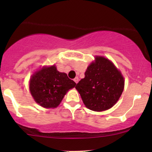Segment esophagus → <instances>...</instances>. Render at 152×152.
Instances as JSON below:
<instances>
[{"mask_svg": "<svg viewBox=\"0 0 152 152\" xmlns=\"http://www.w3.org/2000/svg\"><path fill=\"white\" fill-rule=\"evenodd\" d=\"M73 80H74V82L76 83V84H77L78 82H79V78L78 77H75Z\"/></svg>", "mask_w": 152, "mask_h": 152, "instance_id": "1", "label": "esophagus"}]
</instances>
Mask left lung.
<instances>
[{
  "instance_id": "left-lung-1",
  "label": "left lung",
  "mask_w": 152,
  "mask_h": 152,
  "mask_svg": "<svg viewBox=\"0 0 152 152\" xmlns=\"http://www.w3.org/2000/svg\"><path fill=\"white\" fill-rule=\"evenodd\" d=\"M124 86L123 76L115 65L107 58L96 56L75 88L86 107L94 111H103L115 105Z\"/></svg>"
}]
</instances>
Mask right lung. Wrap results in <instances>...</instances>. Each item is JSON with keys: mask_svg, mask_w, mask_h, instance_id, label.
Masks as SVG:
<instances>
[{"mask_svg": "<svg viewBox=\"0 0 152 152\" xmlns=\"http://www.w3.org/2000/svg\"><path fill=\"white\" fill-rule=\"evenodd\" d=\"M76 83L55 65L44 66L31 76L30 91L34 101L44 108H56Z\"/></svg>", "mask_w": 152, "mask_h": 152, "instance_id": "right-lung-1", "label": "right lung"}]
</instances>
